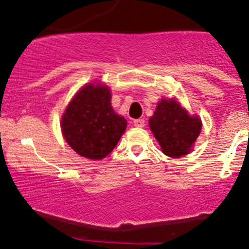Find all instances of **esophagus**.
<instances>
[{"instance_id": "esophagus-1", "label": "esophagus", "mask_w": 249, "mask_h": 249, "mask_svg": "<svg viewBox=\"0 0 249 249\" xmlns=\"http://www.w3.org/2000/svg\"><path fill=\"white\" fill-rule=\"evenodd\" d=\"M133 125L136 127H142L145 125V121L144 119H134Z\"/></svg>"}]
</instances>
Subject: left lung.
I'll return each mask as SVG.
<instances>
[{"instance_id":"obj_1","label":"left lung","mask_w":249,"mask_h":249,"mask_svg":"<svg viewBox=\"0 0 249 249\" xmlns=\"http://www.w3.org/2000/svg\"><path fill=\"white\" fill-rule=\"evenodd\" d=\"M148 123L162 152L172 158L190 152L201 131V121L188 115L174 99H161Z\"/></svg>"}]
</instances>
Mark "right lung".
<instances>
[{
	"label": "right lung",
	"instance_id": "right-lung-1",
	"mask_svg": "<svg viewBox=\"0 0 249 249\" xmlns=\"http://www.w3.org/2000/svg\"><path fill=\"white\" fill-rule=\"evenodd\" d=\"M124 117L111 107V93L104 85L82 88L62 118L65 141L79 156L92 160L105 158L126 128Z\"/></svg>",
	"mask_w": 249,
	"mask_h": 249
}]
</instances>
